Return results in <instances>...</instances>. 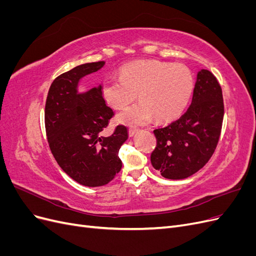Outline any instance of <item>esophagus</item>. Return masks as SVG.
<instances>
[{
  "label": "esophagus",
  "instance_id": "esophagus-1",
  "mask_svg": "<svg viewBox=\"0 0 256 256\" xmlns=\"http://www.w3.org/2000/svg\"><path fill=\"white\" fill-rule=\"evenodd\" d=\"M136 131H138V129H136V128H130L129 129V136H134L136 134Z\"/></svg>",
  "mask_w": 256,
  "mask_h": 256
}]
</instances>
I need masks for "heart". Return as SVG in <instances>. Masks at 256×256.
I'll return each instance as SVG.
<instances>
[{"label": "heart", "mask_w": 256, "mask_h": 256, "mask_svg": "<svg viewBox=\"0 0 256 256\" xmlns=\"http://www.w3.org/2000/svg\"><path fill=\"white\" fill-rule=\"evenodd\" d=\"M194 88L190 69L182 64L160 60H138L120 69V78L109 76L102 81L106 102L114 109H124L136 98L141 102L118 115L126 125H144L154 118L168 122L180 116L187 106Z\"/></svg>", "instance_id": "obj_1"}]
</instances>
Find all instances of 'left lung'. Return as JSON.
Wrapping results in <instances>:
<instances>
[{"label":"left lung","instance_id":"1","mask_svg":"<svg viewBox=\"0 0 256 256\" xmlns=\"http://www.w3.org/2000/svg\"><path fill=\"white\" fill-rule=\"evenodd\" d=\"M224 115L222 90L207 69L196 74L192 102L180 118L154 130L152 166L168 180H184L202 168L218 144Z\"/></svg>","mask_w":256,"mask_h":256}]
</instances>
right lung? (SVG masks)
Listing matches in <instances>:
<instances>
[{"label": "right lung", "mask_w": 256, "mask_h": 256, "mask_svg": "<svg viewBox=\"0 0 256 256\" xmlns=\"http://www.w3.org/2000/svg\"><path fill=\"white\" fill-rule=\"evenodd\" d=\"M104 62L82 64L58 76L51 84L44 109L51 152L62 170L86 187L110 182L122 168L118 152L128 130L118 125L104 134L114 115L102 96V84L79 92V82L98 72Z\"/></svg>", "instance_id": "obj_1"}]
</instances>
